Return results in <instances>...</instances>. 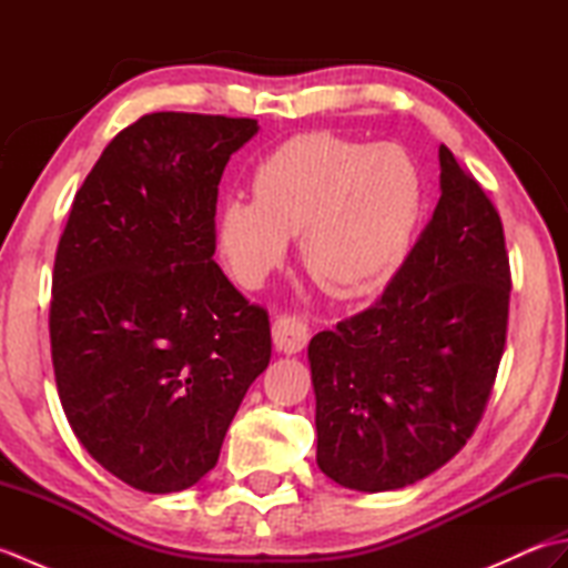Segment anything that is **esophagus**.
Here are the masks:
<instances>
[{
    "label": "esophagus",
    "mask_w": 568,
    "mask_h": 568,
    "mask_svg": "<svg viewBox=\"0 0 568 568\" xmlns=\"http://www.w3.org/2000/svg\"><path fill=\"white\" fill-rule=\"evenodd\" d=\"M310 342V327L303 317L283 315L273 322V344L277 352L297 354Z\"/></svg>",
    "instance_id": "obj_1"
}]
</instances>
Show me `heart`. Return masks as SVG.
I'll list each match as a JSON object with an SVG mask.
<instances>
[{"label":"heart","mask_w":568,"mask_h":568,"mask_svg":"<svg viewBox=\"0 0 568 568\" xmlns=\"http://www.w3.org/2000/svg\"><path fill=\"white\" fill-rule=\"evenodd\" d=\"M251 197H229L214 244L244 287H261L291 236L315 281L339 297L376 291L400 268L425 207L413 155L315 131L283 141L256 165Z\"/></svg>","instance_id":"b5f03b06"}]
</instances>
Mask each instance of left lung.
<instances>
[{
	"mask_svg": "<svg viewBox=\"0 0 568 568\" xmlns=\"http://www.w3.org/2000/svg\"><path fill=\"white\" fill-rule=\"evenodd\" d=\"M442 197L376 305L312 336L317 464L352 490L405 488L478 427L508 336L498 210L439 146Z\"/></svg>",
	"mask_w": 568,
	"mask_h": 568,
	"instance_id": "1",
	"label": "left lung"
}]
</instances>
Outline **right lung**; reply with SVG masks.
<instances>
[{
	"label": "right lung",
	"mask_w": 568,
	"mask_h": 568,
	"mask_svg": "<svg viewBox=\"0 0 568 568\" xmlns=\"http://www.w3.org/2000/svg\"><path fill=\"white\" fill-rule=\"evenodd\" d=\"M256 119L153 112L110 141L72 200L53 265L60 403L90 456L143 493L214 468L271 322L214 256L224 168Z\"/></svg>",
	"instance_id": "right-lung-1"
}]
</instances>
